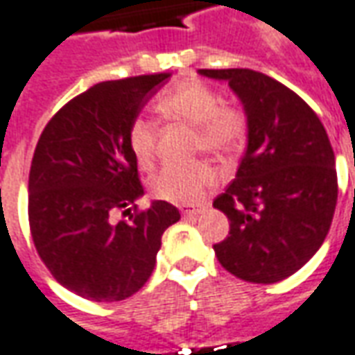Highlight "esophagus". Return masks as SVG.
I'll return each mask as SVG.
<instances>
[{
  "label": "esophagus",
  "instance_id": "34e87169",
  "mask_svg": "<svg viewBox=\"0 0 355 355\" xmlns=\"http://www.w3.org/2000/svg\"><path fill=\"white\" fill-rule=\"evenodd\" d=\"M200 211H202V208H198V206H190V204L180 206V214H182V216H198Z\"/></svg>",
  "mask_w": 355,
  "mask_h": 355
}]
</instances>
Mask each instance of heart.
Masks as SVG:
<instances>
[{"instance_id": "b5f03b06", "label": "heart", "mask_w": 355, "mask_h": 355, "mask_svg": "<svg viewBox=\"0 0 355 355\" xmlns=\"http://www.w3.org/2000/svg\"><path fill=\"white\" fill-rule=\"evenodd\" d=\"M155 108L167 120L196 128V149L211 155H227L245 139V114L237 108L225 107L219 93L206 83L184 81L159 96ZM128 146L139 167H151L157 155L155 124L144 116L134 118L128 128ZM211 182L214 173L206 163L168 165L151 178V192L159 200L173 204H196Z\"/></svg>"}]
</instances>
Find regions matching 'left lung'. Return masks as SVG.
Returning a JSON list of instances; mask_svg holds the SVG:
<instances>
[{
    "mask_svg": "<svg viewBox=\"0 0 355 355\" xmlns=\"http://www.w3.org/2000/svg\"><path fill=\"white\" fill-rule=\"evenodd\" d=\"M198 73L227 81L247 116V151L214 200L231 221L216 257L245 282H282L309 262L332 223L338 180L327 130L301 96L260 71Z\"/></svg>",
    "mask_w": 355,
    "mask_h": 355,
    "instance_id": "1",
    "label": "left lung"
}]
</instances>
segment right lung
Wrapping results in <instances>:
<instances>
[{
  "instance_id": "1",
  "label": "right lung",
  "mask_w": 355,
  "mask_h": 355,
  "mask_svg": "<svg viewBox=\"0 0 355 355\" xmlns=\"http://www.w3.org/2000/svg\"><path fill=\"white\" fill-rule=\"evenodd\" d=\"M168 73L103 81L46 124L28 175V223L50 274L81 297L122 301L155 268L178 209L155 200L144 211L128 128ZM135 211L132 212L131 209ZM118 213L128 221H116Z\"/></svg>"
}]
</instances>
